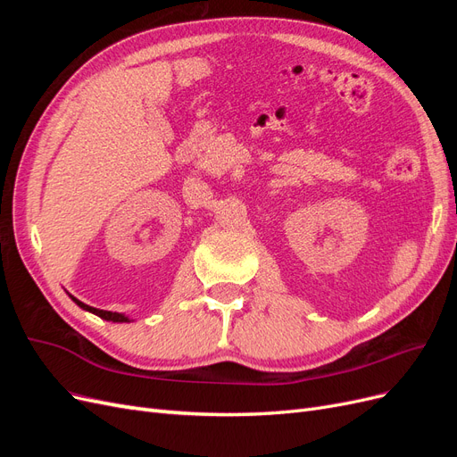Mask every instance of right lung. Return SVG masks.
Segmentation results:
<instances>
[{
	"label": "right lung",
	"instance_id": "add662e5",
	"mask_svg": "<svg viewBox=\"0 0 457 457\" xmlns=\"http://www.w3.org/2000/svg\"><path fill=\"white\" fill-rule=\"evenodd\" d=\"M72 297V295H71ZM78 305L81 307V309H86V311H89V312H93V314H96V316H101V318H104V320H112V322H129V318L128 316H123V314H118V312H110V311H101V309H95V307H89V305H86V303H81V301H78L76 297H72Z\"/></svg>",
	"mask_w": 457,
	"mask_h": 457
}]
</instances>
